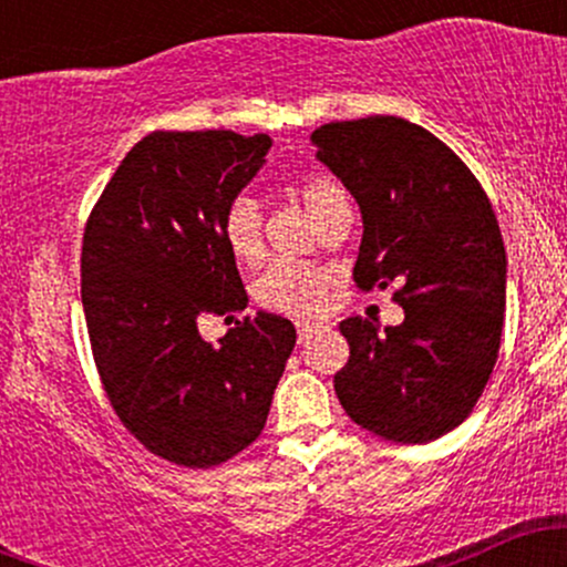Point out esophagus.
Wrapping results in <instances>:
<instances>
[{
  "mask_svg": "<svg viewBox=\"0 0 567 567\" xmlns=\"http://www.w3.org/2000/svg\"><path fill=\"white\" fill-rule=\"evenodd\" d=\"M322 328V322H309V320H301V322H296V330H298V341L301 343H306L309 341L311 336L317 333V330Z\"/></svg>",
  "mask_w": 567,
  "mask_h": 567,
  "instance_id": "obj_1",
  "label": "esophagus"
}]
</instances>
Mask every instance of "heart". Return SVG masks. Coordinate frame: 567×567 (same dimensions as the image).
<instances>
[{
    "instance_id": "obj_1",
    "label": "heart",
    "mask_w": 567,
    "mask_h": 567,
    "mask_svg": "<svg viewBox=\"0 0 567 567\" xmlns=\"http://www.w3.org/2000/svg\"><path fill=\"white\" fill-rule=\"evenodd\" d=\"M298 197L311 213V218L320 224L328 218L341 202H347L343 188L330 178L311 175L298 184ZM220 234H224L226 250L231 252L234 261L256 264L264 252L261 234V207L250 197H234L226 205L224 218H220ZM324 292H328V275L315 266L298 264H271L252 285V298L264 309L277 311L288 317H309L322 309Z\"/></svg>"
}]
</instances>
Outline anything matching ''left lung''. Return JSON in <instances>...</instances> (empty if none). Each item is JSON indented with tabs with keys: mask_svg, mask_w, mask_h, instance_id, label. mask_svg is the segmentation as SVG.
Returning <instances> with one entry per match:
<instances>
[{
	"mask_svg": "<svg viewBox=\"0 0 567 567\" xmlns=\"http://www.w3.org/2000/svg\"><path fill=\"white\" fill-rule=\"evenodd\" d=\"M317 159L362 213L354 282L400 285L394 328L349 317V362L336 394L354 424L424 445L477 405L498 357L506 250L491 199L451 148L400 116L330 122L311 133Z\"/></svg>",
	"mask_w": 567,
	"mask_h": 567,
	"instance_id": "left-lung-1",
	"label": "left lung"
}]
</instances>
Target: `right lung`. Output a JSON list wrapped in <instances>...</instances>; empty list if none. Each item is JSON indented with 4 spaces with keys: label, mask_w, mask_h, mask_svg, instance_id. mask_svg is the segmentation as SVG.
Masks as SVG:
<instances>
[{
    "label": "right lung",
    "mask_w": 567,
    "mask_h": 567,
    "mask_svg": "<svg viewBox=\"0 0 567 567\" xmlns=\"http://www.w3.org/2000/svg\"><path fill=\"white\" fill-rule=\"evenodd\" d=\"M269 135L152 133L103 188L84 229L82 306L103 389L146 451L207 470L264 432L296 347L285 317L258 311L218 343L205 315L245 311L220 218L256 178Z\"/></svg>",
    "instance_id": "add662e5"
}]
</instances>
